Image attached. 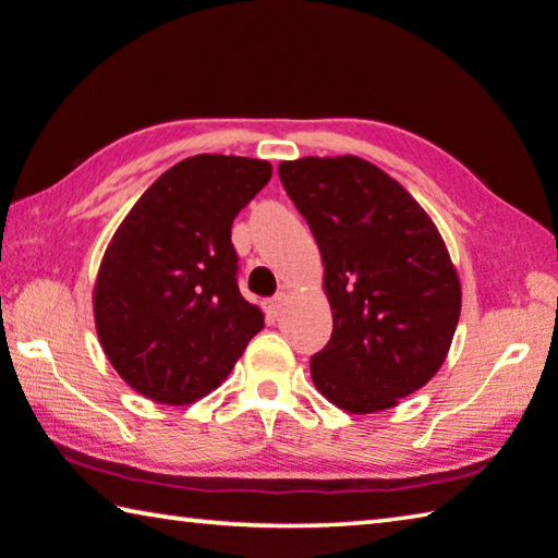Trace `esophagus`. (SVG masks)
Here are the masks:
<instances>
[{
  "label": "esophagus",
  "instance_id": "1",
  "mask_svg": "<svg viewBox=\"0 0 558 558\" xmlns=\"http://www.w3.org/2000/svg\"><path fill=\"white\" fill-rule=\"evenodd\" d=\"M282 302H286V292H278L276 298H270V300L266 302V307H268L270 314H278V312L282 310Z\"/></svg>",
  "mask_w": 558,
  "mask_h": 558
}]
</instances>
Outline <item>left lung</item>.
<instances>
[{
  "mask_svg": "<svg viewBox=\"0 0 558 558\" xmlns=\"http://www.w3.org/2000/svg\"><path fill=\"white\" fill-rule=\"evenodd\" d=\"M278 173L319 246L333 317L312 380L353 414L395 408L449 353L461 314L449 251L417 199L368 160L300 158Z\"/></svg>",
  "mask_w": 558,
  "mask_h": 558,
  "instance_id": "8db88e82",
  "label": "left lung"
}]
</instances>
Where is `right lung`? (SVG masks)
Segmentation results:
<instances>
[{
  "label": "right lung",
  "instance_id": "add662e5",
  "mask_svg": "<svg viewBox=\"0 0 558 558\" xmlns=\"http://www.w3.org/2000/svg\"><path fill=\"white\" fill-rule=\"evenodd\" d=\"M270 175L256 158H185L117 229L95 286L97 333L111 366L146 398L199 400L263 329L260 310L241 298L231 225Z\"/></svg>",
  "mask_w": 558,
  "mask_h": 558
}]
</instances>
